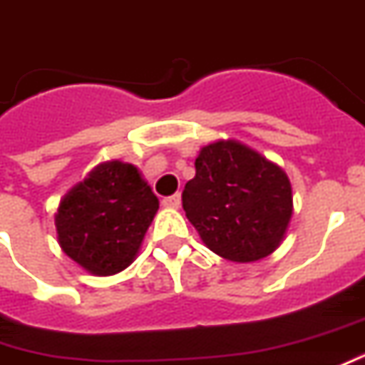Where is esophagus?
<instances>
[{
    "label": "esophagus",
    "instance_id": "34e87169",
    "mask_svg": "<svg viewBox=\"0 0 365 365\" xmlns=\"http://www.w3.org/2000/svg\"><path fill=\"white\" fill-rule=\"evenodd\" d=\"M180 203H182V195H180V193H175V195H170V197H164V200H162V205H164V207L175 209L180 207Z\"/></svg>",
    "mask_w": 365,
    "mask_h": 365
}]
</instances>
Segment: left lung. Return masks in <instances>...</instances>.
Returning <instances> with one entry per match:
<instances>
[{
  "instance_id": "1",
  "label": "left lung",
  "mask_w": 365,
  "mask_h": 365,
  "mask_svg": "<svg viewBox=\"0 0 365 365\" xmlns=\"http://www.w3.org/2000/svg\"><path fill=\"white\" fill-rule=\"evenodd\" d=\"M182 203L207 249L227 261L253 262L282 243L292 187L282 168L253 148L219 140L201 148Z\"/></svg>"
}]
</instances>
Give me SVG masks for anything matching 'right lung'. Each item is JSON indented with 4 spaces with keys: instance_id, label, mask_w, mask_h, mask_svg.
<instances>
[{
    "instance_id": "obj_1",
    "label": "right lung",
    "mask_w": 365,
    "mask_h": 365,
    "mask_svg": "<svg viewBox=\"0 0 365 365\" xmlns=\"http://www.w3.org/2000/svg\"><path fill=\"white\" fill-rule=\"evenodd\" d=\"M158 207L136 165L104 162L58 203V245L86 272L116 274L136 259Z\"/></svg>"
}]
</instances>
